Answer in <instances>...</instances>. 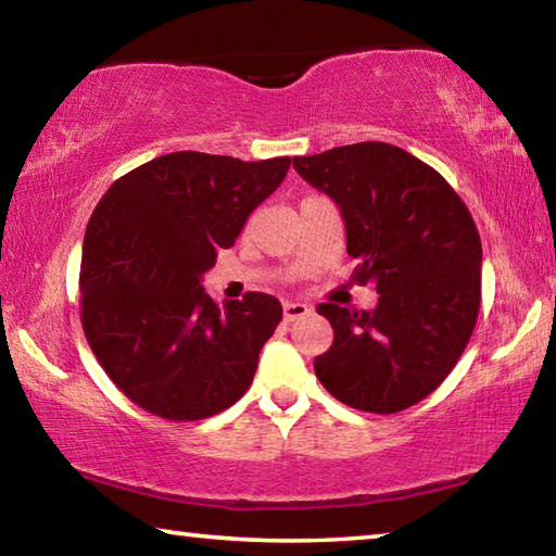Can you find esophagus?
I'll use <instances>...</instances> for the list:
<instances>
[{
	"instance_id": "34e87169",
	"label": "esophagus",
	"mask_w": 556,
	"mask_h": 556,
	"mask_svg": "<svg viewBox=\"0 0 556 556\" xmlns=\"http://www.w3.org/2000/svg\"><path fill=\"white\" fill-rule=\"evenodd\" d=\"M312 314V308L306 304H294V301H287L285 304V321H296V318Z\"/></svg>"
}]
</instances>
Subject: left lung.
I'll list each match as a JSON object with an SVG mask.
<instances>
[{
  "mask_svg": "<svg viewBox=\"0 0 556 556\" xmlns=\"http://www.w3.org/2000/svg\"><path fill=\"white\" fill-rule=\"evenodd\" d=\"M304 181L345 220L353 279L378 289L375 312L318 304L333 345L314 361L336 400L394 414L454 370L481 308V238L466 203L429 164L384 142L296 156Z\"/></svg>",
  "mask_w": 556,
  "mask_h": 556,
  "instance_id": "1",
  "label": "left lung"
}]
</instances>
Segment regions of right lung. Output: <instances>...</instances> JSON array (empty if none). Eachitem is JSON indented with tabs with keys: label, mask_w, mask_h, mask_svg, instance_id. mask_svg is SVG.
Wrapping results in <instances>:
<instances>
[{
	"label": "right lung",
	"mask_w": 556,
	"mask_h": 556,
	"mask_svg": "<svg viewBox=\"0 0 556 556\" xmlns=\"http://www.w3.org/2000/svg\"><path fill=\"white\" fill-rule=\"evenodd\" d=\"M289 166V156L164 154L117 178L92 211L80 262L83 331L110 380L149 414L205 419L252 384L281 304L248 291L218 306L201 279Z\"/></svg>",
	"instance_id": "add662e5"
}]
</instances>
